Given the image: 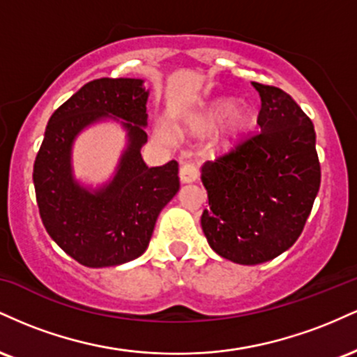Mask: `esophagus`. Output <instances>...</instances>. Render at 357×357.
<instances>
[{
	"mask_svg": "<svg viewBox=\"0 0 357 357\" xmlns=\"http://www.w3.org/2000/svg\"><path fill=\"white\" fill-rule=\"evenodd\" d=\"M199 176V171L196 165H192V162H186V165L181 166V169H179V178H181L183 183H192L196 181Z\"/></svg>",
	"mask_w": 357,
	"mask_h": 357,
	"instance_id": "34e87169",
	"label": "esophagus"
}]
</instances>
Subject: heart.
Listing matches in <instances>:
<instances>
[{
	"mask_svg": "<svg viewBox=\"0 0 357 357\" xmlns=\"http://www.w3.org/2000/svg\"><path fill=\"white\" fill-rule=\"evenodd\" d=\"M235 105L231 99H216L211 104H208L204 107L203 112H199L198 116L192 117L191 121V129L195 132H211L213 129H216L221 121L227 119V137L228 139H236L241 134H245L253 124V112L248 105L238 104L235 108ZM159 136L162 139H169L171 132L166 126L159 127Z\"/></svg>",
	"mask_w": 357,
	"mask_h": 357,
	"instance_id": "obj_1",
	"label": "heart"
}]
</instances>
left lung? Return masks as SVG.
<instances>
[{"instance_id": "8db88e82", "label": "left lung", "mask_w": 357, "mask_h": 357, "mask_svg": "<svg viewBox=\"0 0 357 357\" xmlns=\"http://www.w3.org/2000/svg\"><path fill=\"white\" fill-rule=\"evenodd\" d=\"M260 132L202 166V228L227 260L257 265L296 243L321 186L314 124L284 90L253 82Z\"/></svg>"}]
</instances>
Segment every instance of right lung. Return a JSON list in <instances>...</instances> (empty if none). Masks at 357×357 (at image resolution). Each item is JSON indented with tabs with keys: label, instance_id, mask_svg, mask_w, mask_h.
Returning a JSON list of instances; mask_svg holds the SVG:
<instances>
[{
	"label": "right lung",
	"instance_id": "add662e5",
	"mask_svg": "<svg viewBox=\"0 0 357 357\" xmlns=\"http://www.w3.org/2000/svg\"><path fill=\"white\" fill-rule=\"evenodd\" d=\"M147 97L142 79L89 82L53 112L36 154L33 184L45 230L73 260L90 268L117 267L141 257L159 213L179 190L178 162L149 167ZM104 120L126 130L116 173L97 188L76 181L71 149L84 128Z\"/></svg>",
	"mask_w": 357,
	"mask_h": 357
}]
</instances>
